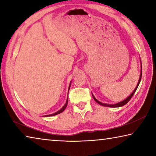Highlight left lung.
I'll list each match as a JSON object with an SVG mask.
<instances>
[{
	"mask_svg": "<svg viewBox=\"0 0 156 156\" xmlns=\"http://www.w3.org/2000/svg\"><path fill=\"white\" fill-rule=\"evenodd\" d=\"M140 61H141V60H140ZM142 65V64H141ZM141 67H142V65H141ZM142 69V68H141ZM141 78H142V69H141V72H140V78H139V80H138V84H137V86H136V89H134L133 90V91L132 92V94L130 95V96H128L127 98H126L125 99V100H124L123 101H122V102H118V103H116V104H113V105H110V104H105V103H102V102H100V101H98V100L96 98H95L94 96V95L92 94V96H93V98L94 99V100L95 101H96L97 103H98L99 105H102V106H105V107H122V106H124V105H126V103H127V102L129 101V100H131V98H132V96H133V94H134V93H135L136 92V89H137V88H138V85H139V84H140V80H141Z\"/></svg>",
	"mask_w": 156,
	"mask_h": 156,
	"instance_id": "left-lung-1",
	"label": "left lung"
}]
</instances>
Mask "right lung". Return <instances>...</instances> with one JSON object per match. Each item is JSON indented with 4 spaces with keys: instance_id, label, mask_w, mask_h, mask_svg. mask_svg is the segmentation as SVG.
Instances as JSON below:
<instances>
[{
    "instance_id": "1",
    "label": "right lung",
    "mask_w": 156,
    "mask_h": 156,
    "mask_svg": "<svg viewBox=\"0 0 156 156\" xmlns=\"http://www.w3.org/2000/svg\"><path fill=\"white\" fill-rule=\"evenodd\" d=\"M71 83H72V82H71ZM71 83H70V84H69V88H70V86H71ZM68 92H69V91H68ZM67 103H68V98H67V101H66V103H65V105H64V106H63L61 109H60L59 111H58L57 112H56V113H52V114H50V115H45V116H53V115H57V114H59V113H62L63 111H64L65 109V108L67 107Z\"/></svg>"
}]
</instances>
